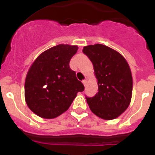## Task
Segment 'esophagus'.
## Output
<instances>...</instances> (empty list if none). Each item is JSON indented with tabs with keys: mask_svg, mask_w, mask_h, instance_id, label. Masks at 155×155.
<instances>
[{
	"mask_svg": "<svg viewBox=\"0 0 155 155\" xmlns=\"http://www.w3.org/2000/svg\"><path fill=\"white\" fill-rule=\"evenodd\" d=\"M82 83L84 84V85H85V86H86V85H87V80H86V79H84V80H82Z\"/></svg>",
	"mask_w": 155,
	"mask_h": 155,
	"instance_id": "1",
	"label": "esophagus"
}]
</instances>
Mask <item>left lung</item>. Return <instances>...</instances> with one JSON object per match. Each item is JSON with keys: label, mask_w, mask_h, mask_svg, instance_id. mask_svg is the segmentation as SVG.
Here are the masks:
<instances>
[{"label": "left lung", "mask_w": 155, "mask_h": 155, "mask_svg": "<svg viewBox=\"0 0 155 155\" xmlns=\"http://www.w3.org/2000/svg\"><path fill=\"white\" fill-rule=\"evenodd\" d=\"M94 66L98 92L86 97L90 109L104 120L118 118L127 109L132 97L133 79L126 59L115 50L102 44L82 49Z\"/></svg>", "instance_id": "8db88e82"}]
</instances>
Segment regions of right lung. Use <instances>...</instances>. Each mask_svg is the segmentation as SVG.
Wrapping results in <instances>:
<instances>
[{
  "label": "right lung",
  "mask_w": 155,
  "mask_h": 155,
  "mask_svg": "<svg viewBox=\"0 0 155 155\" xmlns=\"http://www.w3.org/2000/svg\"><path fill=\"white\" fill-rule=\"evenodd\" d=\"M77 46L59 44L43 51L33 62L25 82L28 107L43 118H54L66 112L78 92L84 91L70 61Z\"/></svg>",
  "instance_id": "add662e5"
}]
</instances>
